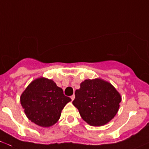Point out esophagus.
<instances>
[{
	"mask_svg": "<svg viewBox=\"0 0 149 149\" xmlns=\"http://www.w3.org/2000/svg\"><path fill=\"white\" fill-rule=\"evenodd\" d=\"M74 98H75V95H73L71 96V99L72 101H73V100H74Z\"/></svg>",
	"mask_w": 149,
	"mask_h": 149,
	"instance_id": "34e87169",
	"label": "esophagus"
}]
</instances>
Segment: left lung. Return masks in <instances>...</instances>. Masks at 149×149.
Instances as JSON below:
<instances>
[{
	"label": "left lung",
	"mask_w": 149,
	"mask_h": 149,
	"mask_svg": "<svg viewBox=\"0 0 149 149\" xmlns=\"http://www.w3.org/2000/svg\"><path fill=\"white\" fill-rule=\"evenodd\" d=\"M73 104L85 122L100 127L110 122L120 108L122 97L108 81L97 78L86 79L75 93Z\"/></svg>",
	"instance_id": "8db88e82"
}]
</instances>
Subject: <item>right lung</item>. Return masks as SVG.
I'll use <instances>...</instances> for the list:
<instances>
[{"instance_id":"add662e5","label":"right lung","mask_w":149,"mask_h":149,"mask_svg":"<svg viewBox=\"0 0 149 149\" xmlns=\"http://www.w3.org/2000/svg\"><path fill=\"white\" fill-rule=\"evenodd\" d=\"M70 97L51 79L40 77L28 85L20 96V103L27 118L35 125L49 127L56 123Z\"/></svg>"}]
</instances>
